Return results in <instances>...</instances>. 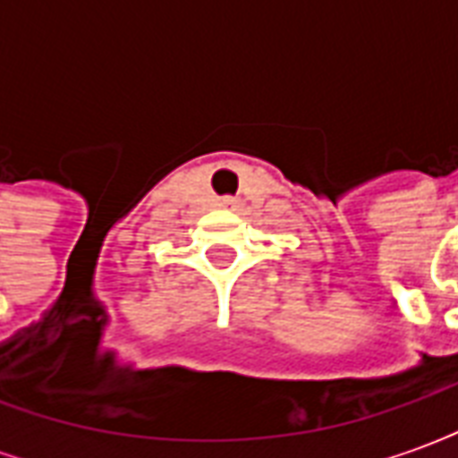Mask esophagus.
<instances>
[{"mask_svg": "<svg viewBox=\"0 0 458 458\" xmlns=\"http://www.w3.org/2000/svg\"><path fill=\"white\" fill-rule=\"evenodd\" d=\"M238 206V200L233 199V196H225V199H220V208H235Z\"/></svg>", "mask_w": 458, "mask_h": 458, "instance_id": "esophagus-1", "label": "esophagus"}]
</instances>
